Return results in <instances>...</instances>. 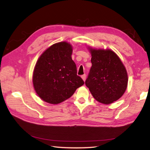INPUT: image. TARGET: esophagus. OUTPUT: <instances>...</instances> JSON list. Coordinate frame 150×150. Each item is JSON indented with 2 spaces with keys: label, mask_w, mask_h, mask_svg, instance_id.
<instances>
[{
  "label": "esophagus",
  "mask_w": 150,
  "mask_h": 150,
  "mask_svg": "<svg viewBox=\"0 0 150 150\" xmlns=\"http://www.w3.org/2000/svg\"><path fill=\"white\" fill-rule=\"evenodd\" d=\"M81 78L83 79V81H85V79H86V75H85V74L82 75V76H81Z\"/></svg>",
  "instance_id": "34e87169"
}]
</instances>
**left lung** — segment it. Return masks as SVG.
<instances>
[{
    "instance_id": "8db88e82",
    "label": "left lung",
    "mask_w": 150,
    "mask_h": 150,
    "mask_svg": "<svg viewBox=\"0 0 150 150\" xmlns=\"http://www.w3.org/2000/svg\"><path fill=\"white\" fill-rule=\"evenodd\" d=\"M92 67L85 85L93 97L105 105L111 104L122 97L128 85V74L124 64L111 49L88 46Z\"/></svg>"
}]
</instances>
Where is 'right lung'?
I'll list each match as a JSON object with an SVG mask.
<instances>
[{
    "instance_id": "right-lung-1",
    "label": "right lung",
    "mask_w": 150,
    "mask_h": 150,
    "mask_svg": "<svg viewBox=\"0 0 150 150\" xmlns=\"http://www.w3.org/2000/svg\"><path fill=\"white\" fill-rule=\"evenodd\" d=\"M73 47L67 42L56 43L43 52L33 74V85L43 101L57 105L71 98L84 84L77 75L71 55Z\"/></svg>"
}]
</instances>
